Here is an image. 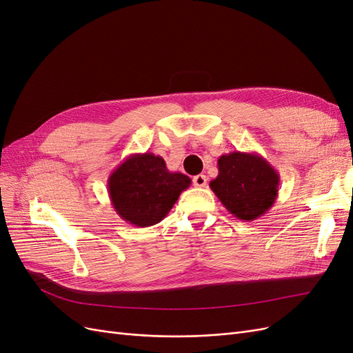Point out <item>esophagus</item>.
<instances>
[{
    "label": "esophagus",
    "mask_w": 353,
    "mask_h": 353,
    "mask_svg": "<svg viewBox=\"0 0 353 353\" xmlns=\"http://www.w3.org/2000/svg\"><path fill=\"white\" fill-rule=\"evenodd\" d=\"M206 183H208V178H206V175H196L194 178H193V184L196 185V187H206Z\"/></svg>",
    "instance_id": "1"
}]
</instances>
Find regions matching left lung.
<instances>
[{
    "label": "left lung",
    "mask_w": 353,
    "mask_h": 353,
    "mask_svg": "<svg viewBox=\"0 0 353 353\" xmlns=\"http://www.w3.org/2000/svg\"><path fill=\"white\" fill-rule=\"evenodd\" d=\"M218 176L210 188L232 216L254 221L279 196L280 174L259 153L231 152L218 159Z\"/></svg>",
    "instance_id": "obj_1"
}]
</instances>
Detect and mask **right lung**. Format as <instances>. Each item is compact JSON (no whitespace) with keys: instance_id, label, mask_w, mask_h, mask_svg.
Segmentation results:
<instances>
[{"instance_id":"add662e5","label":"right lung","mask_w":353,"mask_h":353,"mask_svg":"<svg viewBox=\"0 0 353 353\" xmlns=\"http://www.w3.org/2000/svg\"><path fill=\"white\" fill-rule=\"evenodd\" d=\"M190 185L187 175L170 172L163 157L148 152L128 156L108 179L109 197L117 215L141 228L162 221Z\"/></svg>"}]
</instances>
